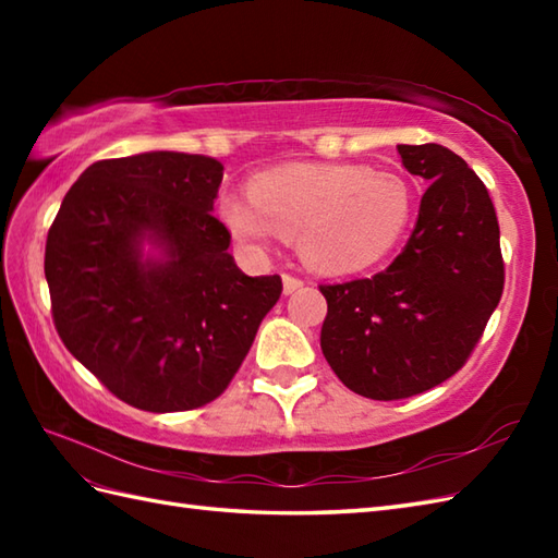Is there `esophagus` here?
I'll list each match as a JSON object with an SVG mask.
<instances>
[{"mask_svg": "<svg viewBox=\"0 0 558 558\" xmlns=\"http://www.w3.org/2000/svg\"><path fill=\"white\" fill-rule=\"evenodd\" d=\"M302 286H304V280H302V278H298V276H290V272H286V276H282V292H286V294L298 292Z\"/></svg>", "mask_w": 558, "mask_h": 558, "instance_id": "esophagus-1", "label": "esophagus"}]
</instances>
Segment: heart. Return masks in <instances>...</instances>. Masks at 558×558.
<instances>
[{
  "instance_id": "obj_1",
  "label": "heart",
  "mask_w": 558,
  "mask_h": 558,
  "mask_svg": "<svg viewBox=\"0 0 558 558\" xmlns=\"http://www.w3.org/2000/svg\"><path fill=\"white\" fill-rule=\"evenodd\" d=\"M220 220L234 242L264 252L298 242L304 264L345 276L386 258L412 218V192L390 172L364 165H288L256 177L252 198H220Z\"/></svg>"
}]
</instances>
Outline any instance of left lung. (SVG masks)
<instances>
[{
  "instance_id": "8db88e82",
  "label": "left lung",
  "mask_w": 558,
  "mask_h": 558,
  "mask_svg": "<svg viewBox=\"0 0 558 558\" xmlns=\"http://www.w3.org/2000/svg\"><path fill=\"white\" fill-rule=\"evenodd\" d=\"M410 174L432 182L405 248L386 270L322 286V350L354 393L420 396L475 350L504 292L499 220L487 186L453 150L398 146Z\"/></svg>"
}]
</instances>
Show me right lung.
Returning a JSON list of instances; mask_svg holds the SVG:
<instances>
[{"mask_svg": "<svg viewBox=\"0 0 558 558\" xmlns=\"http://www.w3.org/2000/svg\"><path fill=\"white\" fill-rule=\"evenodd\" d=\"M222 165L153 150L98 160L69 189L47 232L45 278L66 350L146 412L204 408L230 386L280 276L236 268L213 216ZM161 248L143 258V242Z\"/></svg>", "mask_w": 558, "mask_h": 558, "instance_id": "right-lung-1", "label": "right lung"}]
</instances>
